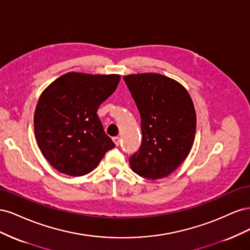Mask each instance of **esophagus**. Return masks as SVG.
I'll return each mask as SVG.
<instances>
[{"mask_svg":"<svg viewBox=\"0 0 250 250\" xmlns=\"http://www.w3.org/2000/svg\"><path fill=\"white\" fill-rule=\"evenodd\" d=\"M112 141H113V143L116 144V146H119V145H120V137L112 138Z\"/></svg>","mask_w":250,"mask_h":250,"instance_id":"obj_1","label":"esophagus"}]
</instances>
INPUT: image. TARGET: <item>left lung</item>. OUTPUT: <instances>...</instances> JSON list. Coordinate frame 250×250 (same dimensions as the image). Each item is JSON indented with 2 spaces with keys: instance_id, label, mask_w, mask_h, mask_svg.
Masks as SVG:
<instances>
[{
  "instance_id": "left-lung-1",
  "label": "left lung",
  "mask_w": 250,
  "mask_h": 250,
  "mask_svg": "<svg viewBox=\"0 0 250 250\" xmlns=\"http://www.w3.org/2000/svg\"><path fill=\"white\" fill-rule=\"evenodd\" d=\"M141 116L142 145L129 158L132 171L148 179L167 177L188 157L196 112L188 90L161 74L124 76Z\"/></svg>"
}]
</instances>
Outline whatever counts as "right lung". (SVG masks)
Here are the masks:
<instances>
[{
	"label": "right lung",
	"mask_w": 250,
	"mask_h": 250,
	"mask_svg": "<svg viewBox=\"0 0 250 250\" xmlns=\"http://www.w3.org/2000/svg\"><path fill=\"white\" fill-rule=\"evenodd\" d=\"M120 75L70 72L42 93L34 112V133L42 155L70 176L92 172L115 143L97 110L115 92Z\"/></svg>",
	"instance_id": "obj_1"
}]
</instances>
